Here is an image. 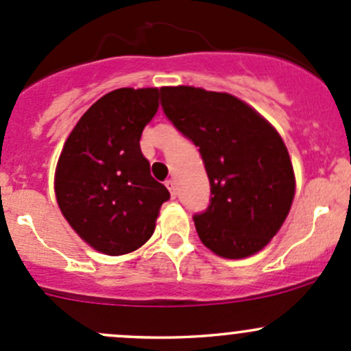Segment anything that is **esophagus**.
<instances>
[{
	"label": "esophagus",
	"instance_id": "34e87169",
	"mask_svg": "<svg viewBox=\"0 0 351 351\" xmlns=\"http://www.w3.org/2000/svg\"><path fill=\"white\" fill-rule=\"evenodd\" d=\"M166 189L169 190V193H171V197L175 198L176 197V185H175V180H166Z\"/></svg>",
	"mask_w": 351,
	"mask_h": 351
}]
</instances>
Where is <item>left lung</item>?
<instances>
[{
  "label": "left lung",
  "mask_w": 351,
  "mask_h": 351,
  "mask_svg": "<svg viewBox=\"0 0 351 351\" xmlns=\"http://www.w3.org/2000/svg\"><path fill=\"white\" fill-rule=\"evenodd\" d=\"M165 115L200 151L210 182L198 238L222 258L263 250L289 215L295 176L277 130L239 98L193 86L161 88Z\"/></svg>",
  "instance_id": "8db88e82"
}]
</instances>
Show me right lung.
I'll return each instance as SVG.
<instances>
[{
  "label": "right lung",
  "instance_id": "obj_1",
  "mask_svg": "<svg viewBox=\"0 0 351 351\" xmlns=\"http://www.w3.org/2000/svg\"><path fill=\"white\" fill-rule=\"evenodd\" d=\"M158 98V88L110 91L84 112L59 156L54 185L62 215L83 241L110 256L143 246L169 198L139 144Z\"/></svg>",
  "mask_w": 351,
  "mask_h": 351
}]
</instances>
